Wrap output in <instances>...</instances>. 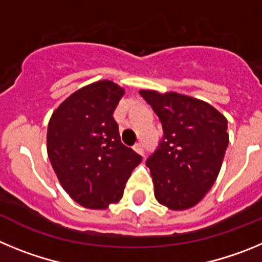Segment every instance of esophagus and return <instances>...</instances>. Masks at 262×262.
Instances as JSON below:
<instances>
[{
	"mask_svg": "<svg viewBox=\"0 0 262 262\" xmlns=\"http://www.w3.org/2000/svg\"><path fill=\"white\" fill-rule=\"evenodd\" d=\"M134 149H135V152H138L139 155H144V145H143L142 143H136V144L134 145Z\"/></svg>",
	"mask_w": 262,
	"mask_h": 262,
	"instance_id": "esophagus-1",
	"label": "esophagus"
}]
</instances>
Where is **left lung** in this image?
<instances>
[{"label":"left lung","mask_w":262,"mask_h":262,"mask_svg":"<svg viewBox=\"0 0 262 262\" xmlns=\"http://www.w3.org/2000/svg\"><path fill=\"white\" fill-rule=\"evenodd\" d=\"M163 124V139L145 165L155 196L170 210H186L211 189L228 147L227 119L207 102L174 92L140 90Z\"/></svg>","instance_id":"left-lung-1"}]
</instances>
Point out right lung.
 <instances>
[{"instance_id": "obj_1", "label": "right lung", "mask_w": 262, "mask_h": 262, "mask_svg": "<svg viewBox=\"0 0 262 262\" xmlns=\"http://www.w3.org/2000/svg\"><path fill=\"white\" fill-rule=\"evenodd\" d=\"M124 90L113 81L81 88L53 111L47 152L62 189L86 209L103 210L120 201L142 156L120 142L115 122Z\"/></svg>"}]
</instances>
